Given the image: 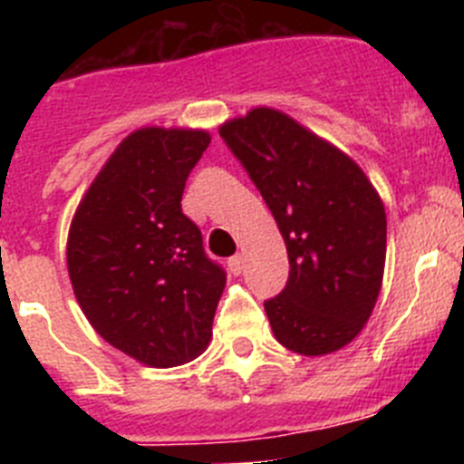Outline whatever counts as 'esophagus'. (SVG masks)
<instances>
[{
  "label": "esophagus",
  "mask_w": 464,
  "mask_h": 464,
  "mask_svg": "<svg viewBox=\"0 0 464 464\" xmlns=\"http://www.w3.org/2000/svg\"><path fill=\"white\" fill-rule=\"evenodd\" d=\"M227 265H229V272L237 274V276H239V274L244 272V256H241V253H237V256L229 257Z\"/></svg>",
  "instance_id": "obj_1"
}]
</instances>
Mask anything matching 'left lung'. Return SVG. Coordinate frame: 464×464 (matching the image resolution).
<instances>
[{
	"label": "left lung",
	"instance_id": "obj_1",
	"mask_svg": "<svg viewBox=\"0 0 464 464\" xmlns=\"http://www.w3.org/2000/svg\"><path fill=\"white\" fill-rule=\"evenodd\" d=\"M220 137L288 248V283L265 302L274 337L302 355L339 351L362 330L383 281L381 197L353 160L281 111L253 109Z\"/></svg>",
	"mask_w": 464,
	"mask_h": 464
}]
</instances>
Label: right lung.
<instances>
[{"label":"right lung","instance_id":"obj_1","mask_svg":"<svg viewBox=\"0 0 464 464\" xmlns=\"http://www.w3.org/2000/svg\"><path fill=\"white\" fill-rule=\"evenodd\" d=\"M202 130L143 127L97 174L67 241L73 295L90 325L149 367H176L211 342L227 274L181 208Z\"/></svg>","mask_w":464,"mask_h":464}]
</instances>
